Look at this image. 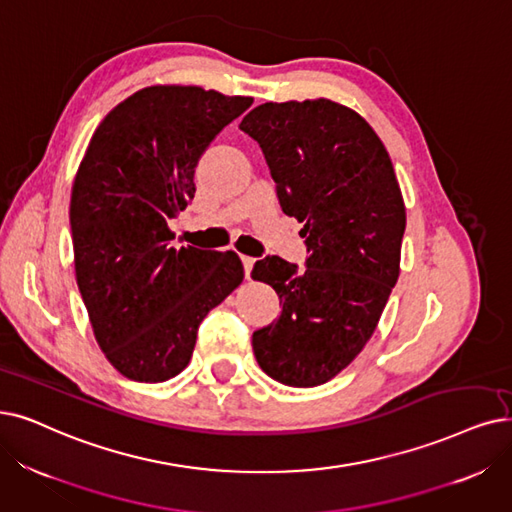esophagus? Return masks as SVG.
Returning a JSON list of instances; mask_svg holds the SVG:
<instances>
[{"label": "esophagus", "instance_id": "1", "mask_svg": "<svg viewBox=\"0 0 512 512\" xmlns=\"http://www.w3.org/2000/svg\"><path fill=\"white\" fill-rule=\"evenodd\" d=\"M241 262H243V271H245V277L250 279V275H252V269H254V258L252 256H241Z\"/></svg>", "mask_w": 512, "mask_h": 512}]
</instances>
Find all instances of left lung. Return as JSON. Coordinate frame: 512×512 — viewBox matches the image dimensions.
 Masks as SVG:
<instances>
[{
    "instance_id": "obj_1",
    "label": "left lung",
    "mask_w": 512,
    "mask_h": 512,
    "mask_svg": "<svg viewBox=\"0 0 512 512\" xmlns=\"http://www.w3.org/2000/svg\"><path fill=\"white\" fill-rule=\"evenodd\" d=\"M269 163L281 210L304 222L306 267L267 256L252 277L283 309L256 330L264 374L288 386L332 380L372 338L399 277L405 206L382 140L334 100L264 102L243 117Z\"/></svg>"
}]
</instances>
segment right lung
Segmentation results:
<instances>
[{"mask_svg":"<svg viewBox=\"0 0 512 512\" xmlns=\"http://www.w3.org/2000/svg\"><path fill=\"white\" fill-rule=\"evenodd\" d=\"M254 102L151 86L100 121L71 191L75 279L115 370L166 382L191 361L199 323L243 281L235 252L172 248L168 220L195 195L197 161Z\"/></svg>","mask_w":512,"mask_h":512,"instance_id":"obj_1","label":"right lung"}]
</instances>
